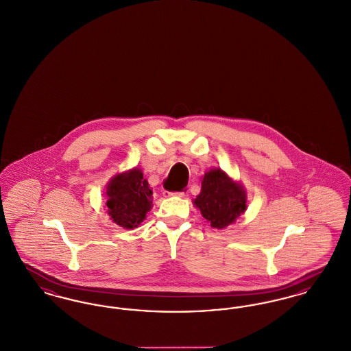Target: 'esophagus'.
<instances>
[{
	"label": "esophagus",
	"mask_w": 351,
	"mask_h": 351,
	"mask_svg": "<svg viewBox=\"0 0 351 351\" xmlns=\"http://www.w3.org/2000/svg\"><path fill=\"white\" fill-rule=\"evenodd\" d=\"M171 196L184 197V196H185V193H184L183 191H180V192H168V191H166V192H165V197H171Z\"/></svg>",
	"instance_id": "esophagus-1"
}]
</instances>
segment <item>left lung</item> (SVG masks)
<instances>
[{
  "mask_svg": "<svg viewBox=\"0 0 351 351\" xmlns=\"http://www.w3.org/2000/svg\"><path fill=\"white\" fill-rule=\"evenodd\" d=\"M195 204L212 228L223 229L245 212L246 195L241 185L217 168L205 173Z\"/></svg>",
  "mask_w": 351,
  "mask_h": 351,
  "instance_id": "left-lung-1",
  "label": "left lung"
}]
</instances>
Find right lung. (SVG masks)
<instances>
[{
    "mask_svg": "<svg viewBox=\"0 0 351 351\" xmlns=\"http://www.w3.org/2000/svg\"><path fill=\"white\" fill-rule=\"evenodd\" d=\"M106 196L109 215L125 229L138 228L152 204V191L138 168L117 175L108 185Z\"/></svg>",
    "mask_w": 351,
    "mask_h": 351,
    "instance_id": "add662e5",
    "label": "right lung"
}]
</instances>
